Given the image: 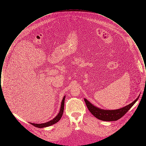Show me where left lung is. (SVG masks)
<instances>
[{"label": "left lung", "instance_id": "obj_1", "mask_svg": "<svg viewBox=\"0 0 146 146\" xmlns=\"http://www.w3.org/2000/svg\"><path fill=\"white\" fill-rule=\"evenodd\" d=\"M139 97V95L133 102H132L131 104H130L121 108L114 110H107L101 109L94 106V104H92L86 98H84V101L88 110L94 116H95L96 118L101 120L111 121H116L120 118H121L122 117H123L132 107V106L138 100Z\"/></svg>", "mask_w": 146, "mask_h": 146}]
</instances>
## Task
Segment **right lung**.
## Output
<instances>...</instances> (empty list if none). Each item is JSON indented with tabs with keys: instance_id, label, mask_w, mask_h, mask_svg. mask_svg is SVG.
Here are the masks:
<instances>
[{
	"instance_id": "1",
	"label": "right lung",
	"mask_w": 146,
	"mask_h": 146,
	"mask_svg": "<svg viewBox=\"0 0 146 146\" xmlns=\"http://www.w3.org/2000/svg\"><path fill=\"white\" fill-rule=\"evenodd\" d=\"M65 97H66V96H64L63 98L59 113H58V114L52 120H50L48 122L44 123H42V124H35V123H30V124L32 125H33V126H35L36 127L42 128V127H48V126H49L52 125L53 124L56 123H57L60 120V119L61 118L62 116L63 110H64V104Z\"/></svg>"
}]
</instances>
